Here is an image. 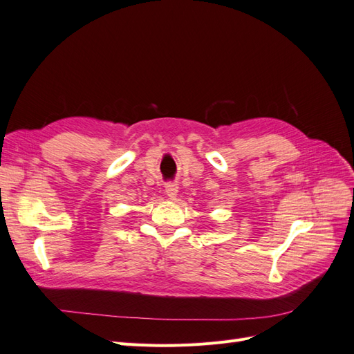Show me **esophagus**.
I'll list each match as a JSON object with an SVG mask.
<instances>
[{
    "label": "esophagus",
    "mask_w": 354,
    "mask_h": 354,
    "mask_svg": "<svg viewBox=\"0 0 354 354\" xmlns=\"http://www.w3.org/2000/svg\"><path fill=\"white\" fill-rule=\"evenodd\" d=\"M177 194H178V185L177 183H167L165 185V195L169 199H176Z\"/></svg>",
    "instance_id": "34e87169"
}]
</instances>
